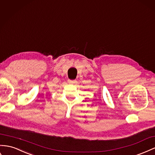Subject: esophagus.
<instances>
[{
	"label": "esophagus",
	"mask_w": 155,
	"mask_h": 155,
	"mask_svg": "<svg viewBox=\"0 0 155 155\" xmlns=\"http://www.w3.org/2000/svg\"><path fill=\"white\" fill-rule=\"evenodd\" d=\"M76 80H68V83L69 84H75V83H76Z\"/></svg>",
	"instance_id": "1"
}]
</instances>
